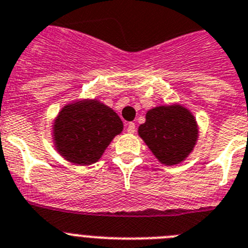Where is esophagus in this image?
I'll list each match as a JSON object with an SVG mask.
<instances>
[{
  "label": "esophagus",
  "mask_w": 248,
  "mask_h": 248,
  "mask_svg": "<svg viewBox=\"0 0 248 248\" xmlns=\"http://www.w3.org/2000/svg\"><path fill=\"white\" fill-rule=\"evenodd\" d=\"M127 132L128 133L136 132V124H135V122H130V124H127Z\"/></svg>",
  "instance_id": "34e87169"
}]
</instances>
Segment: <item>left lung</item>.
Returning <instances> with one entry per match:
<instances>
[{"mask_svg":"<svg viewBox=\"0 0 248 248\" xmlns=\"http://www.w3.org/2000/svg\"><path fill=\"white\" fill-rule=\"evenodd\" d=\"M197 124L193 116L180 105L160 106L146 115L139 135L152 154L165 165L184 161L197 140Z\"/></svg>","mask_w":248,"mask_h":248,"instance_id":"left-lung-1","label":"left lung"}]
</instances>
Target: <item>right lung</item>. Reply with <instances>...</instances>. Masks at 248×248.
Segmentation results:
<instances>
[{"mask_svg":"<svg viewBox=\"0 0 248 248\" xmlns=\"http://www.w3.org/2000/svg\"><path fill=\"white\" fill-rule=\"evenodd\" d=\"M124 128L115 111L97 101H79L64 107L55 122L60 154L77 165H91Z\"/></svg>","mask_w":248,"mask_h":248,"instance_id":"obj_1","label":"right lung"}]
</instances>
